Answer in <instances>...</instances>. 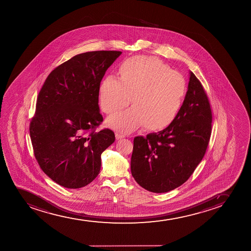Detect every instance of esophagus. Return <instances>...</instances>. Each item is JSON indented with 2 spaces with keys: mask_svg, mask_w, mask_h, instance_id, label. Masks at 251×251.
Returning a JSON list of instances; mask_svg holds the SVG:
<instances>
[{
  "mask_svg": "<svg viewBox=\"0 0 251 251\" xmlns=\"http://www.w3.org/2000/svg\"><path fill=\"white\" fill-rule=\"evenodd\" d=\"M124 135H121L120 133H115V138L116 140H120V139L124 138Z\"/></svg>",
  "mask_w": 251,
  "mask_h": 251,
  "instance_id": "1",
  "label": "esophagus"
}]
</instances>
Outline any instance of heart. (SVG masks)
Segmentation results:
<instances>
[{"label": "heart", "instance_id": "1", "mask_svg": "<svg viewBox=\"0 0 251 251\" xmlns=\"http://www.w3.org/2000/svg\"><path fill=\"white\" fill-rule=\"evenodd\" d=\"M119 79L108 76L100 87L101 110L110 115L127 106L132 108L110 115L107 124L128 133L144 126L158 131L173 124L181 110L187 84L183 76L158 58L136 56L124 61Z\"/></svg>", "mask_w": 251, "mask_h": 251}]
</instances>
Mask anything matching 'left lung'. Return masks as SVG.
Returning a JSON list of instances; mask_svg holds the SVG:
<instances>
[{"mask_svg": "<svg viewBox=\"0 0 251 251\" xmlns=\"http://www.w3.org/2000/svg\"><path fill=\"white\" fill-rule=\"evenodd\" d=\"M210 104L200 81L189 72L181 110L173 124L134 139L130 170L141 187L167 193L183 184L203 158L212 129Z\"/></svg>", "mask_w": 251, "mask_h": 251, "instance_id": "1", "label": "left lung"}]
</instances>
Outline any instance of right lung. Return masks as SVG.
Wrapping results in <instances>:
<instances>
[{
    "instance_id": "1",
    "label": "right lung",
    "mask_w": 251,
    "mask_h": 251,
    "mask_svg": "<svg viewBox=\"0 0 251 251\" xmlns=\"http://www.w3.org/2000/svg\"><path fill=\"white\" fill-rule=\"evenodd\" d=\"M120 51L75 55L53 69L38 94L30 124L35 157L53 182L80 188L98 176L101 154L115 141L112 130L95 131L103 121L100 85Z\"/></svg>"
}]
</instances>
